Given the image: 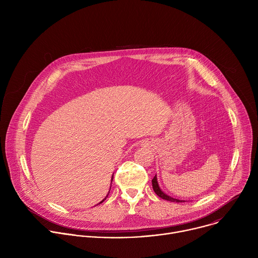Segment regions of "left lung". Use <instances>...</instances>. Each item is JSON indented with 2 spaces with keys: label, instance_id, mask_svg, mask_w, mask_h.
<instances>
[{
  "label": "left lung",
  "instance_id": "obj_1",
  "mask_svg": "<svg viewBox=\"0 0 258 258\" xmlns=\"http://www.w3.org/2000/svg\"><path fill=\"white\" fill-rule=\"evenodd\" d=\"M152 187H153V190H154V192L156 193V195H157V196H159L160 198L164 199V200H167V201H170V202H185V201H181V200L174 199V198L169 197V196H167L166 194H164V193L160 190V188H159V186H158V182H157V177H156V175H155V176L153 177V179H152Z\"/></svg>",
  "mask_w": 258,
  "mask_h": 258
}]
</instances>
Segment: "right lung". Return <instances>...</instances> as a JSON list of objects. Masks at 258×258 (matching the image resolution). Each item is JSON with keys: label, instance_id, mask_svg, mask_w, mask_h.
Here are the masks:
<instances>
[{"label": "right lung", "instance_id": "obj_1", "mask_svg": "<svg viewBox=\"0 0 258 258\" xmlns=\"http://www.w3.org/2000/svg\"><path fill=\"white\" fill-rule=\"evenodd\" d=\"M103 201H104V200H103ZM103 201H101V202H100V203H102V202H103ZM100 203H99V204H100Z\"/></svg>", "mask_w": 258, "mask_h": 258}]
</instances>
